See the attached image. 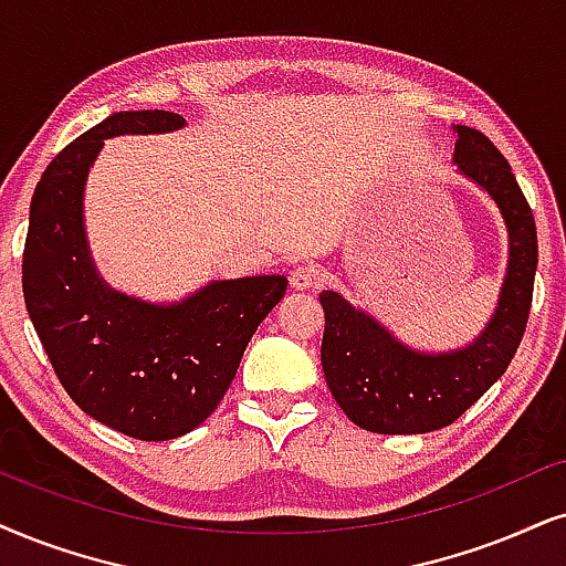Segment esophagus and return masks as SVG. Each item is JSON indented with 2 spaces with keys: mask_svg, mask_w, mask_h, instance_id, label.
<instances>
[{
  "mask_svg": "<svg viewBox=\"0 0 566 566\" xmlns=\"http://www.w3.org/2000/svg\"><path fill=\"white\" fill-rule=\"evenodd\" d=\"M290 284H292V290H297V292L311 290L313 284H316V269L295 266L290 271Z\"/></svg>",
  "mask_w": 566,
  "mask_h": 566,
  "instance_id": "1",
  "label": "esophagus"
}]
</instances>
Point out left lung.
Here are the masks:
<instances>
[{
	"mask_svg": "<svg viewBox=\"0 0 566 566\" xmlns=\"http://www.w3.org/2000/svg\"><path fill=\"white\" fill-rule=\"evenodd\" d=\"M454 164L489 192L510 232V263L499 305L473 345L418 353L336 292H321L326 313L321 366L336 405L374 433H428L454 423L502 378L517 353L533 303L538 234L510 161L473 127L457 125Z\"/></svg>",
	"mask_w": 566,
	"mask_h": 566,
	"instance_id": "8db88e82",
	"label": "left lung"
}]
</instances>
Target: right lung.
Instances as JSON below:
<instances>
[{
	"label": "right lung",
	"instance_id": "1",
	"mask_svg": "<svg viewBox=\"0 0 566 566\" xmlns=\"http://www.w3.org/2000/svg\"><path fill=\"white\" fill-rule=\"evenodd\" d=\"M180 127L175 112H117L62 148L35 185L23 250L28 316L64 391L93 420L140 441L177 439L217 410L250 336L287 290L279 274L224 279L154 305L98 276L83 227L91 164L114 135Z\"/></svg>",
	"mask_w": 566,
	"mask_h": 566
}]
</instances>
